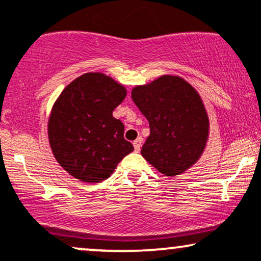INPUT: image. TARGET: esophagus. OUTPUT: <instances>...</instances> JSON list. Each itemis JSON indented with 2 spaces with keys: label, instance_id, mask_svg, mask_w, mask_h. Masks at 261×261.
I'll list each match as a JSON object with an SVG mask.
<instances>
[{
  "label": "esophagus",
  "instance_id": "34e87169",
  "mask_svg": "<svg viewBox=\"0 0 261 261\" xmlns=\"http://www.w3.org/2000/svg\"><path fill=\"white\" fill-rule=\"evenodd\" d=\"M142 137H139L137 140L134 141V148L136 152H139V150L141 149V146H142Z\"/></svg>",
  "mask_w": 261,
  "mask_h": 261
}]
</instances>
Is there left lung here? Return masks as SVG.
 <instances>
[{
	"label": "left lung",
	"instance_id": "8db88e82",
	"mask_svg": "<svg viewBox=\"0 0 261 261\" xmlns=\"http://www.w3.org/2000/svg\"><path fill=\"white\" fill-rule=\"evenodd\" d=\"M149 122L150 134L141 149L149 164L165 176L186 171L202 155L209 119L202 98L187 81L163 75L131 92Z\"/></svg>",
	"mask_w": 261,
	"mask_h": 261
}]
</instances>
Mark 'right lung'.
Masks as SVG:
<instances>
[{
  "label": "right lung",
  "instance_id": "right-lung-1",
  "mask_svg": "<svg viewBox=\"0 0 261 261\" xmlns=\"http://www.w3.org/2000/svg\"><path fill=\"white\" fill-rule=\"evenodd\" d=\"M125 96V87L102 73L81 75L62 91L48 120V139L71 176L91 184L106 180L134 150L124 139V124L113 117Z\"/></svg>",
  "mask_w": 261,
  "mask_h": 261
}]
</instances>
